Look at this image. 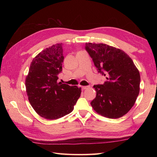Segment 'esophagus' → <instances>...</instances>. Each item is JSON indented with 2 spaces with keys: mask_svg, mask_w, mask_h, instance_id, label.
Returning a JSON list of instances; mask_svg holds the SVG:
<instances>
[{
  "mask_svg": "<svg viewBox=\"0 0 157 157\" xmlns=\"http://www.w3.org/2000/svg\"><path fill=\"white\" fill-rule=\"evenodd\" d=\"M81 88H82V90H85V89H86V88H89V86H81Z\"/></svg>",
  "mask_w": 157,
  "mask_h": 157,
  "instance_id": "esophagus-1",
  "label": "esophagus"
}]
</instances>
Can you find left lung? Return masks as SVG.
<instances>
[{
  "instance_id": "1",
  "label": "left lung",
  "mask_w": 157,
  "mask_h": 157,
  "mask_svg": "<svg viewBox=\"0 0 157 157\" xmlns=\"http://www.w3.org/2000/svg\"><path fill=\"white\" fill-rule=\"evenodd\" d=\"M98 73L106 76L103 84L94 85L96 96L91 101L94 110L109 118H120L134 106L140 92V75L130 56L105 44L86 43Z\"/></svg>"
}]
</instances>
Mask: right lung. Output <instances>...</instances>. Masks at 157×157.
<instances>
[{
    "label": "right lung",
    "instance_id": "right-lung-1",
    "mask_svg": "<svg viewBox=\"0 0 157 157\" xmlns=\"http://www.w3.org/2000/svg\"><path fill=\"white\" fill-rule=\"evenodd\" d=\"M63 59L61 43L52 45L33 59L25 78L28 99L46 119H58L72 112L81 94V88L58 82Z\"/></svg>",
    "mask_w": 157,
    "mask_h": 157
}]
</instances>
